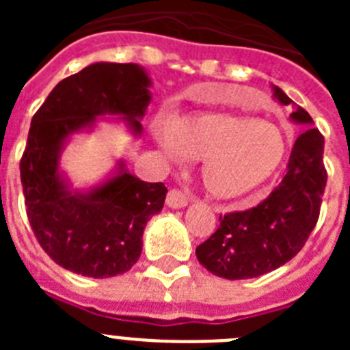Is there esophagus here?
Returning a JSON list of instances; mask_svg holds the SVG:
<instances>
[{
  "label": "esophagus",
  "instance_id": "obj_1",
  "mask_svg": "<svg viewBox=\"0 0 350 350\" xmlns=\"http://www.w3.org/2000/svg\"><path fill=\"white\" fill-rule=\"evenodd\" d=\"M189 203V198H187V194L182 193L180 189H170L168 196H166V205L170 206V208H184L185 205Z\"/></svg>",
  "mask_w": 350,
  "mask_h": 350
}]
</instances>
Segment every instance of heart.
I'll use <instances>...</instances> for the list:
<instances>
[{"instance_id":"b5f03b06","label":"heart","mask_w":350,"mask_h":350,"mask_svg":"<svg viewBox=\"0 0 350 350\" xmlns=\"http://www.w3.org/2000/svg\"><path fill=\"white\" fill-rule=\"evenodd\" d=\"M157 140L173 159L202 161V182L219 200L252 193L286 156L282 131L267 120L228 112L191 113L159 124Z\"/></svg>"}]
</instances>
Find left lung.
<instances>
[{
  "instance_id": "left-lung-1",
  "label": "left lung",
  "mask_w": 350,
  "mask_h": 350,
  "mask_svg": "<svg viewBox=\"0 0 350 350\" xmlns=\"http://www.w3.org/2000/svg\"><path fill=\"white\" fill-rule=\"evenodd\" d=\"M273 96L282 105L293 103L277 85ZM291 119L307 129L296 138L282 182L259 205L221 215L217 231L196 247L198 261L210 273L243 280L277 270L298 254L317 224L327 180L324 137L301 107Z\"/></svg>"
}]
</instances>
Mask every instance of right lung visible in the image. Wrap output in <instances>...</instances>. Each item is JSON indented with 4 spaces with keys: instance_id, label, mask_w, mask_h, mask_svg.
<instances>
[{
    "instance_id": "obj_1",
    "label": "right lung",
    "mask_w": 350,
    "mask_h": 350,
    "mask_svg": "<svg viewBox=\"0 0 350 350\" xmlns=\"http://www.w3.org/2000/svg\"><path fill=\"white\" fill-rule=\"evenodd\" d=\"M144 68L94 63L61 80L31 120L21 182L31 230L42 249L73 273L108 279L138 261L147 221L161 212L168 189L119 173L89 193L70 191L59 172L66 138L92 128L98 116H122L135 135L150 103Z\"/></svg>"
}]
</instances>
